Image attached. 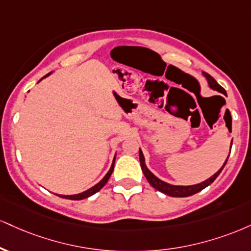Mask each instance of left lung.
<instances>
[{
  "label": "left lung",
  "instance_id": "1",
  "mask_svg": "<svg viewBox=\"0 0 251 251\" xmlns=\"http://www.w3.org/2000/svg\"><path fill=\"white\" fill-rule=\"evenodd\" d=\"M204 77L207 78L208 80V84H209V86L212 87L213 90H216V91L223 93V95L227 96V93H226V90L223 89L221 85H219L217 84V81L214 79V78L210 76V75L206 74V72H203ZM231 149V147H230ZM229 158V156H228ZM228 158L226 160V162L223 164V166L221 168H220V171H217L215 174L213 175V176H210L209 179L203 181V182L201 183H198V185H193V186H173V185H170V183L167 182H164V181H161L158 177L155 176L154 174L151 172L149 168L146 167V165H145V158H144V154L143 152H141V150H139V159H140V165H141V170L144 172V175L146 176L147 181L150 182V185L152 187H154L156 191L164 193L166 195H170V196H173V198H186V196H191V195H194L196 193H199L200 191H202L203 188H206L210 185V183L214 182V180L216 179L217 176H219V174L221 173L223 167H225L226 164H227L228 161Z\"/></svg>",
  "mask_w": 251,
  "mask_h": 251
}]
</instances>
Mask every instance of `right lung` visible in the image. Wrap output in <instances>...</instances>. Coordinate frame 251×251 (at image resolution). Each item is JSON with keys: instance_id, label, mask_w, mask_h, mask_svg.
Here are the masks:
<instances>
[{"instance_id": "1", "label": "right lung", "mask_w": 251, "mask_h": 251, "mask_svg": "<svg viewBox=\"0 0 251 251\" xmlns=\"http://www.w3.org/2000/svg\"><path fill=\"white\" fill-rule=\"evenodd\" d=\"M49 75H50V74H48L47 76H44L43 78L48 77V76H49ZM114 160H116V158L113 159L112 166H111L110 171L107 172V174L105 175L104 177H102V180L100 181V182H98V183H97V185H96V186H93L92 188L87 189V191L83 192V193H80V194H76V195H58V196H60V198H63V199H69V200H83V199H86V198H89V196H91V195H93V194H96L97 192H99V191H100V189L102 188V187H104L105 185H106V182H107V181H108V179H110L111 174H112V172H113V167H114Z\"/></svg>"}]
</instances>
